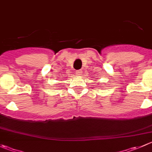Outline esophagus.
Returning a JSON list of instances; mask_svg holds the SVG:
<instances>
[{"label":"esophagus","instance_id":"1","mask_svg":"<svg viewBox=\"0 0 152 152\" xmlns=\"http://www.w3.org/2000/svg\"><path fill=\"white\" fill-rule=\"evenodd\" d=\"M76 73L77 76H81L82 74V70H77V71H76Z\"/></svg>","mask_w":152,"mask_h":152}]
</instances>
